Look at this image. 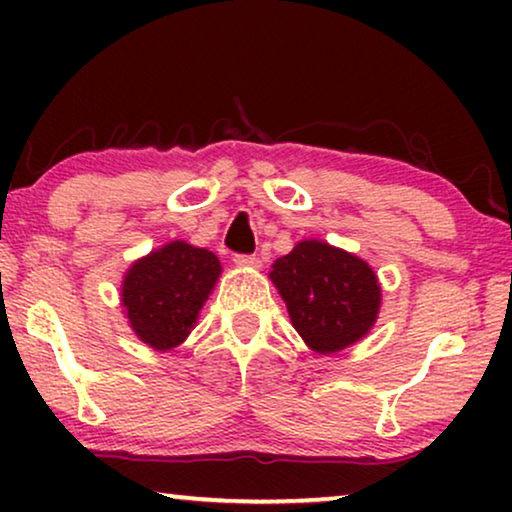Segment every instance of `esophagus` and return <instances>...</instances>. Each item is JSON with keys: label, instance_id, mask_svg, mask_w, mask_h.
I'll return each mask as SVG.
<instances>
[{"label": "esophagus", "instance_id": "obj_1", "mask_svg": "<svg viewBox=\"0 0 512 512\" xmlns=\"http://www.w3.org/2000/svg\"><path fill=\"white\" fill-rule=\"evenodd\" d=\"M235 265H240V268H261V258L258 256H244V254H237L235 256Z\"/></svg>", "mask_w": 512, "mask_h": 512}]
</instances>
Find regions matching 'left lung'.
<instances>
[{
    "label": "left lung",
    "instance_id": "8db88e82",
    "mask_svg": "<svg viewBox=\"0 0 512 512\" xmlns=\"http://www.w3.org/2000/svg\"><path fill=\"white\" fill-rule=\"evenodd\" d=\"M291 324L312 352L331 356L366 338L382 307L377 272L324 240H300L270 270Z\"/></svg>",
    "mask_w": 512,
    "mask_h": 512
}]
</instances>
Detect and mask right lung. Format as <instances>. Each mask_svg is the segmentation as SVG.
<instances>
[{"label":"right lung","instance_id":"obj_1","mask_svg":"<svg viewBox=\"0 0 512 512\" xmlns=\"http://www.w3.org/2000/svg\"><path fill=\"white\" fill-rule=\"evenodd\" d=\"M221 270L216 254L184 240L137 258L121 284V307L132 333L156 352L184 345Z\"/></svg>","mask_w":512,"mask_h":512}]
</instances>
